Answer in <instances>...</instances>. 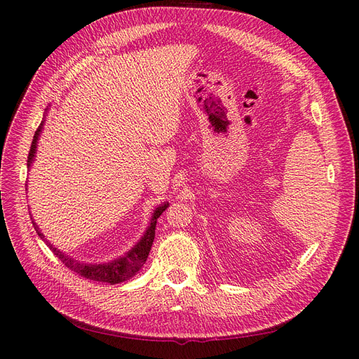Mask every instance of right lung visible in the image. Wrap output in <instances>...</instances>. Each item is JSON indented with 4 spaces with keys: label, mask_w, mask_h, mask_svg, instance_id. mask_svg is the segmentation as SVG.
<instances>
[{
    "label": "right lung",
    "mask_w": 359,
    "mask_h": 359,
    "mask_svg": "<svg viewBox=\"0 0 359 359\" xmlns=\"http://www.w3.org/2000/svg\"><path fill=\"white\" fill-rule=\"evenodd\" d=\"M41 128H43V123L39 126V129L35 130L34 140H32V144H31V150H29V154H28V166H31L32 160H34V156H35V151H36L35 150V148H36V141H39ZM166 208H168V203L158 206L156 209L154 215L151 218V224L148 226V229H147L145 234L142 236V239L137 245H135L133 248L126 255H123V257L114 259V262L105 263V264H84V263H79L77 259L69 258L68 255L62 254L59 250L55 248V246L50 242L46 241L44 236H43V233L39 230V226H36L34 221H32V226L36 230V233H39V236L41 239H44V242L47 243L48 248L52 250V252L68 269H71L72 271H76L77 275H80V276H83L86 279L97 280V282H107V283H111V285H114V283H120V282H125V280L130 279L132 276L137 275L138 271H140V269L144 266V263L147 262V258H148V254H150L153 241H154L157 218L162 215V212L165 211Z\"/></svg>",
    "instance_id": "add662e5"
}]
</instances>
